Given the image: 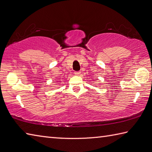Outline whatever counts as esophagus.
Wrapping results in <instances>:
<instances>
[{"instance_id": "obj_1", "label": "esophagus", "mask_w": 152, "mask_h": 152, "mask_svg": "<svg viewBox=\"0 0 152 152\" xmlns=\"http://www.w3.org/2000/svg\"><path fill=\"white\" fill-rule=\"evenodd\" d=\"M74 74L76 76H80L81 74V72H80V71H76V72H74Z\"/></svg>"}]
</instances>
